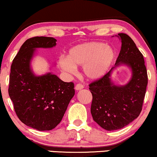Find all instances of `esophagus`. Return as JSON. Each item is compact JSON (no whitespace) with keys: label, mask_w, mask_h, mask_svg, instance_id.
Returning a JSON list of instances; mask_svg holds the SVG:
<instances>
[{"label":"esophagus","mask_w":157,"mask_h":157,"mask_svg":"<svg viewBox=\"0 0 157 157\" xmlns=\"http://www.w3.org/2000/svg\"><path fill=\"white\" fill-rule=\"evenodd\" d=\"M83 88H84V85H83L82 84H77L76 85H75V89L76 90H80L83 89Z\"/></svg>","instance_id":"obj_1"}]
</instances>
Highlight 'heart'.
I'll list each match as a JSON object with an SVG mask.
<instances>
[{"mask_svg": "<svg viewBox=\"0 0 157 157\" xmlns=\"http://www.w3.org/2000/svg\"><path fill=\"white\" fill-rule=\"evenodd\" d=\"M115 53L109 46L98 42L78 45L70 50L68 56H61L58 64L62 71L74 73L76 66H83L86 78L97 79L103 76L112 65Z\"/></svg>", "mask_w": 157, "mask_h": 157, "instance_id": "b5f03b06", "label": "heart"}]
</instances>
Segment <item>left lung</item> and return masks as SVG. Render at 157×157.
<instances>
[{
  "label": "left lung",
  "instance_id": "left-lung-1",
  "mask_svg": "<svg viewBox=\"0 0 157 157\" xmlns=\"http://www.w3.org/2000/svg\"><path fill=\"white\" fill-rule=\"evenodd\" d=\"M121 50L115 62L128 65L132 78L126 85L118 86L111 82L112 67L107 73L89 84L93 95L91 114L94 121L107 131L122 128L137 118L143 109L148 74L143 55L129 36L118 34Z\"/></svg>",
  "mask_w": 157,
  "mask_h": 157
}]
</instances>
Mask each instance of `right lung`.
Returning a JSON list of instances; mask_svg holds the SVG:
<instances>
[{
    "label": "right lung",
    "instance_id": "obj_1",
    "mask_svg": "<svg viewBox=\"0 0 157 157\" xmlns=\"http://www.w3.org/2000/svg\"><path fill=\"white\" fill-rule=\"evenodd\" d=\"M56 40L48 36L28 39L13 59L9 76V95L18 118L39 131L53 129L62 121L71 98L73 82H64L56 75L36 76L30 61L37 48H52Z\"/></svg>",
    "mask_w": 157,
    "mask_h": 157
}]
</instances>
